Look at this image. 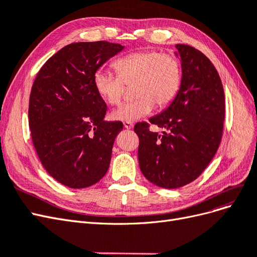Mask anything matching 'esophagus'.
<instances>
[{"mask_svg":"<svg viewBox=\"0 0 257 257\" xmlns=\"http://www.w3.org/2000/svg\"><path fill=\"white\" fill-rule=\"evenodd\" d=\"M123 125H124V127H125V128H127V130H131L132 127H133V123H132V122H127V121H125V122H123Z\"/></svg>","mask_w":257,"mask_h":257,"instance_id":"34e87169","label":"esophagus"}]
</instances>
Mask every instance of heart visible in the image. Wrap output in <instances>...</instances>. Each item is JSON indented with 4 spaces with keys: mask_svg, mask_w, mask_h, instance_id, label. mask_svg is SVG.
<instances>
[{
    "mask_svg": "<svg viewBox=\"0 0 257 257\" xmlns=\"http://www.w3.org/2000/svg\"><path fill=\"white\" fill-rule=\"evenodd\" d=\"M118 76L106 68H98L93 76L97 94L111 106L120 104L125 84L135 83L134 102L121 105L112 118L133 122L150 114L157 105L165 108L177 96L182 82L180 62L158 51L130 53L114 62Z\"/></svg>",
    "mask_w": 257,
    "mask_h": 257,
    "instance_id": "obj_1",
    "label": "heart"
}]
</instances>
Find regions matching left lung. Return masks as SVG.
Instances as JSON below:
<instances>
[{"label": "left lung", "instance_id": "left-lung-1", "mask_svg": "<svg viewBox=\"0 0 257 257\" xmlns=\"http://www.w3.org/2000/svg\"><path fill=\"white\" fill-rule=\"evenodd\" d=\"M181 59L182 82L170 105L149 119L165 128L160 135L146 122L137 123L138 161L144 176L164 189H178L195 180L220 146L225 118L222 81L203 52L176 45Z\"/></svg>", "mask_w": 257, "mask_h": 257}]
</instances>
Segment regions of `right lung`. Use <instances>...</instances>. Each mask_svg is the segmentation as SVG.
Listing matches in <instances>:
<instances>
[{
  "instance_id": "obj_1",
  "label": "right lung",
  "mask_w": 257,
  "mask_h": 257,
  "mask_svg": "<svg viewBox=\"0 0 257 257\" xmlns=\"http://www.w3.org/2000/svg\"><path fill=\"white\" fill-rule=\"evenodd\" d=\"M124 49L119 44L73 43L46 62L32 85L29 125L47 173L71 189L98 182L109 168L120 121H104L107 106L93 76Z\"/></svg>"
}]
</instances>
